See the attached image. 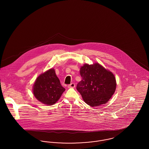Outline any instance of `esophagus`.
I'll return each instance as SVG.
<instances>
[{"mask_svg":"<svg viewBox=\"0 0 149 149\" xmlns=\"http://www.w3.org/2000/svg\"><path fill=\"white\" fill-rule=\"evenodd\" d=\"M75 84L74 83H72L71 84L68 85L69 88H75Z\"/></svg>","mask_w":149,"mask_h":149,"instance_id":"esophagus-1","label":"esophagus"}]
</instances>
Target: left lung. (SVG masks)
Wrapping results in <instances>:
<instances>
[{"label": "left lung", "instance_id": "left-lung-1", "mask_svg": "<svg viewBox=\"0 0 149 149\" xmlns=\"http://www.w3.org/2000/svg\"><path fill=\"white\" fill-rule=\"evenodd\" d=\"M81 80L77 86L85 103L91 107L106 103L116 88L113 74L98 63L85 64L80 70Z\"/></svg>", "mask_w": 149, "mask_h": 149}]
</instances>
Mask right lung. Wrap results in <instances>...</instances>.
Here are the masks:
<instances>
[{"instance_id":"right-lung-1","label":"right lung","mask_w":149,"mask_h":149,"mask_svg":"<svg viewBox=\"0 0 149 149\" xmlns=\"http://www.w3.org/2000/svg\"><path fill=\"white\" fill-rule=\"evenodd\" d=\"M65 91L54 69H50L39 75L33 87L36 98L49 106L55 104Z\"/></svg>"}]
</instances>
